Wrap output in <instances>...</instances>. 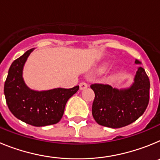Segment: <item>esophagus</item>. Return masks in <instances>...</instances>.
Segmentation results:
<instances>
[{
	"label": "esophagus",
	"mask_w": 160,
	"mask_h": 160,
	"mask_svg": "<svg viewBox=\"0 0 160 160\" xmlns=\"http://www.w3.org/2000/svg\"><path fill=\"white\" fill-rule=\"evenodd\" d=\"M79 87H80V90H84V89L88 87V85H87V82H82L79 84Z\"/></svg>",
	"instance_id": "34e87169"
}]
</instances>
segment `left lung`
<instances>
[{
    "mask_svg": "<svg viewBox=\"0 0 160 160\" xmlns=\"http://www.w3.org/2000/svg\"><path fill=\"white\" fill-rule=\"evenodd\" d=\"M135 60V64H140ZM95 97L92 114L98 124L107 128H120L135 122L146 111L149 102L150 81L143 68L136 72L135 82L130 88H113L107 84L90 86Z\"/></svg>",
    "mask_w": 160,
    "mask_h": 160,
    "instance_id": "obj_1",
    "label": "left lung"
}]
</instances>
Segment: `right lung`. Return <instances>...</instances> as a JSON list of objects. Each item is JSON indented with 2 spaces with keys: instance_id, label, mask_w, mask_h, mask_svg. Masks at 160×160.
Masks as SVG:
<instances>
[{
  "instance_id": "add662e5",
  "label": "right lung",
  "mask_w": 160,
  "mask_h": 160,
  "mask_svg": "<svg viewBox=\"0 0 160 160\" xmlns=\"http://www.w3.org/2000/svg\"><path fill=\"white\" fill-rule=\"evenodd\" d=\"M32 50L29 49L13 61L8 70L4 87L7 105L14 116L29 125L44 127L58 123L62 118L68 99L78 90L79 86L45 91L30 90L24 82L22 71Z\"/></svg>"
}]
</instances>
